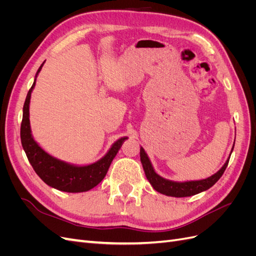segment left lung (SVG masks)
Segmentation results:
<instances>
[{"label": "left lung", "mask_w": 256, "mask_h": 256, "mask_svg": "<svg viewBox=\"0 0 256 256\" xmlns=\"http://www.w3.org/2000/svg\"><path fill=\"white\" fill-rule=\"evenodd\" d=\"M233 150H234V145H233V148H232V150H230V154L228 160L226 161V164H223V166L219 170L218 172L214 173L212 176L205 178V180H200L174 182V180H166V178H164L162 176H160L159 174L156 173V171H154V168L148 158V154L145 152L142 146L140 148V158H141V164L143 166V170L145 172L146 178L148 180L150 184H152V187L154 190L158 191L159 193H162V194L168 196L186 198V196H196V194H198V193L208 190L220 180V177L223 175L224 171H226V168L228 164V161H230V154H232Z\"/></svg>", "instance_id": "obj_1"}]
</instances>
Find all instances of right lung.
Here are the masks:
<instances>
[{"instance_id": "1", "label": "right lung", "mask_w": 256, "mask_h": 256, "mask_svg": "<svg viewBox=\"0 0 256 256\" xmlns=\"http://www.w3.org/2000/svg\"><path fill=\"white\" fill-rule=\"evenodd\" d=\"M44 64V62L38 68L34 83L28 92L24 106H23V116L20 129L22 147L36 174L50 187L72 193L88 191L96 187L104 180L112 160L120 150L122 142L127 140L128 136H122L118 140H116L102 158H100L94 164L86 166L69 164V162L51 156L50 154L42 150L40 144L34 140L32 130H30V94H32L36 84V78L40 72Z\"/></svg>"}]
</instances>
